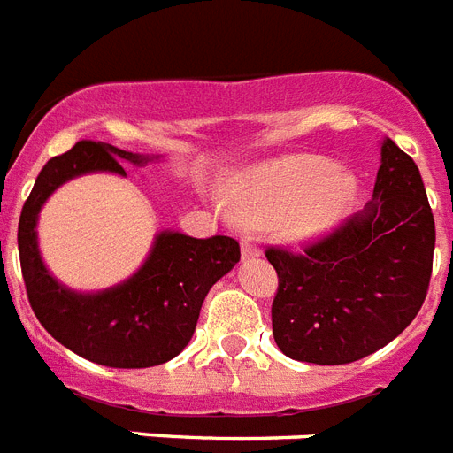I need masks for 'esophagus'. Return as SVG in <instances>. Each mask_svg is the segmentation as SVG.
<instances>
[{"instance_id":"34e87169","label":"esophagus","mask_w":453,"mask_h":453,"mask_svg":"<svg viewBox=\"0 0 453 453\" xmlns=\"http://www.w3.org/2000/svg\"><path fill=\"white\" fill-rule=\"evenodd\" d=\"M241 252H243V259H255V257L262 255V250L257 248L255 236H243V241H241Z\"/></svg>"}]
</instances>
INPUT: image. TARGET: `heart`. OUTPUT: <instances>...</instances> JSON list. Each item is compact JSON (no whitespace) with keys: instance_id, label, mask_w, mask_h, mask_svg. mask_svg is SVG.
<instances>
[{"instance_id":"heart-1","label":"heart","mask_w":453,"mask_h":453,"mask_svg":"<svg viewBox=\"0 0 453 453\" xmlns=\"http://www.w3.org/2000/svg\"><path fill=\"white\" fill-rule=\"evenodd\" d=\"M356 196V177L318 157L288 158L231 184L229 203L243 222L276 224L288 241L332 229Z\"/></svg>"}]
</instances>
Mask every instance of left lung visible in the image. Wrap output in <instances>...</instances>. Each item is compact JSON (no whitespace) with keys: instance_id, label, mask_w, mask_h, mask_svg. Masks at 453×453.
<instances>
[{"instance_id":"obj_1","label":"left lung","mask_w":453,"mask_h":453,"mask_svg":"<svg viewBox=\"0 0 453 453\" xmlns=\"http://www.w3.org/2000/svg\"><path fill=\"white\" fill-rule=\"evenodd\" d=\"M435 219L421 173L383 140L374 201L302 250L266 248L278 273L271 325L292 360L346 365L390 343L421 311Z\"/></svg>"}]
</instances>
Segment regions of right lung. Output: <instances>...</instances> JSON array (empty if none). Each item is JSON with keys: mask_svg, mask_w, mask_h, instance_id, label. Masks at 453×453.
<instances>
[{"mask_svg": "<svg viewBox=\"0 0 453 453\" xmlns=\"http://www.w3.org/2000/svg\"><path fill=\"white\" fill-rule=\"evenodd\" d=\"M147 161L151 158L111 144L79 140L43 165L18 222L20 269L35 316L56 342L104 367L140 370L182 353L196 329L205 295L241 259V245L229 236L191 238L164 231L142 269L124 285L77 295L50 276L39 257L35 231L50 191L83 173L126 175L124 164Z\"/></svg>", "mask_w": 453, "mask_h": 453, "instance_id": "add662e5", "label": "right lung"}]
</instances>
